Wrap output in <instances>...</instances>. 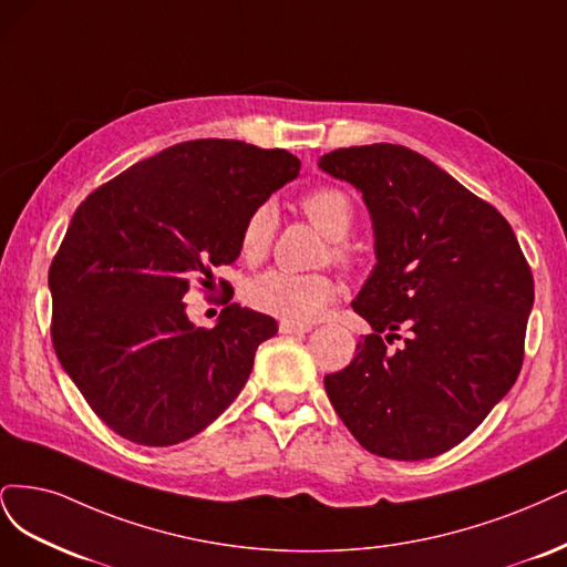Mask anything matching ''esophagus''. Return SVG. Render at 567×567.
<instances>
[{
    "label": "esophagus",
    "mask_w": 567,
    "mask_h": 567,
    "mask_svg": "<svg viewBox=\"0 0 567 567\" xmlns=\"http://www.w3.org/2000/svg\"><path fill=\"white\" fill-rule=\"evenodd\" d=\"M278 330H280V334H303V332H310V324H297L289 320H280Z\"/></svg>",
    "instance_id": "obj_1"
}]
</instances>
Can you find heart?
<instances>
[{"label":"heart","mask_w":567,"mask_h":567,"mask_svg":"<svg viewBox=\"0 0 567 567\" xmlns=\"http://www.w3.org/2000/svg\"><path fill=\"white\" fill-rule=\"evenodd\" d=\"M301 209L324 237H330V259L346 266L351 261V251L341 240L349 235L355 209L351 197L339 188H318L301 199ZM278 228V209L272 203H261L245 218L240 230V254L249 264L261 261L272 243ZM337 297V285L322 272H289V270H268L254 278L245 299L251 308L261 313L276 316L289 322L306 324L313 322L324 313Z\"/></svg>","instance_id":"b5f03b06"}]
</instances>
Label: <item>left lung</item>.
<instances>
[{"mask_svg": "<svg viewBox=\"0 0 567 567\" xmlns=\"http://www.w3.org/2000/svg\"><path fill=\"white\" fill-rule=\"evenodd\" d=\"M318 167L362 193L377 254L351 303L372 334L324 391L372 454H443L518 379L533 272L506 218L405 145L339 148ZM393 338L404 339L395 352Z\"/></svg>", "mask_w": 567, "mask_h": 567, "instance_id": "8db88e82", "label": "left lung"}]
</instances>
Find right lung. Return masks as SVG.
Returning <instances> with one entry per match:
<instances>
[{
  "instance_id": "obj_1",
  "label": "right lung",
  "mask_w": 567,
  "mask_h": 567,
  "mask_svg": "<svg viewBox=\"0 0 567 567\" xmlns=\"http://www.w3.org/2000/svg\"><path fill=\"white\" fill-rule=\"evenodd\" d=\"M299 169L280 148L197 138L136 162L78 207L49 268L51 339L105 426L176 445L243 391L278 322L230 303L205 330L184 297L240 257L245 218Z\"/></svg>"
}]
</instances>
